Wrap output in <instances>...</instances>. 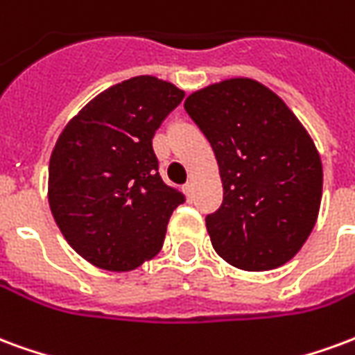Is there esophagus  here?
I'll return each mask as SVG.
<instances>
[{"label": "esophagus", "instance_id": "1", "mask_svg": "<svg viewBox=\"0 0 355 355\" xmlns=\"http://www.w3.org/2000/svg\"><path fill=\"white\" fill-rule=\"evenodd\" d=\"M184 193L188 196V198H192L193 193V184L192 182H188V184H184Z\"/></svg>", "mask_w": 355, "mask_h": 355}]
</instances>
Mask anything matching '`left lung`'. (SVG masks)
Returning a JSON list of instances; mask_svg holds the SVG:
<instances>
[{"label": "left lung", "instance_id": "1", "mask_svg": "<svg viewBox=\"0 0 355 355\" xmlns=\"http://www.w3.org/2000/svg\"><path fill=\"white\" fill-rule=\"evenodd\" d=\"M184 108L211 142L223 180V205L205 218L213 249L247 272L283 266L320 215L323 167L310 132L251 78L198 89Z\"/></svg>", "mask_w": 355, "mask_h": 355}]
</instances>
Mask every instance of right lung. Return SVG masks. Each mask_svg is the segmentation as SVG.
Listing matches in <instances>:
<instances>
[{
  "mask_svg": "<svg viewBox=\"0 0 355 355\" xmlns=\"http://www.w3.org/2000/svg\"><path fill=\"white\" fill-rule=\"evenodd\" d=\"M184 91L137 76L102 91L66 125L49 162L58 230L93 266L129 272L162 251L184 196L157 173L152 139Z\"/></svg>",
  "mask_w": 355,
  "mask_h": 355,
  "instance_id": "obj_1",
  "label": "right lung"
}]
</instances>
